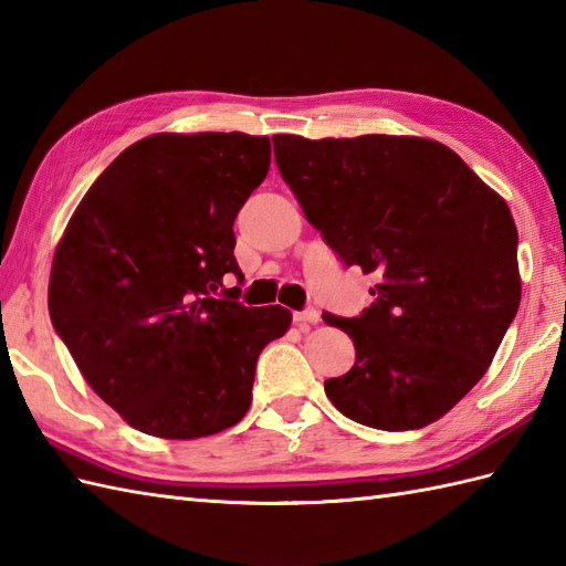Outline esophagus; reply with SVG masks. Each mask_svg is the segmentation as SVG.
Wrapping results in <instances>:
<instances>
[{"mask_svg":"<svg viewBox=\"0 0 566 566\" xmlns=\"http://www.w3.org/2000/svg\"><path fill=\"white\" fill-rule=\"evenodd\" d=\"M321 321V314L316 308H306V311H296L294 314V323L298 328H308V326H316V323Z\"/></svg>","mask_w":566,"mask_h":566,"instance_id":"34e87169","label":"esophagus"}]
</instances>
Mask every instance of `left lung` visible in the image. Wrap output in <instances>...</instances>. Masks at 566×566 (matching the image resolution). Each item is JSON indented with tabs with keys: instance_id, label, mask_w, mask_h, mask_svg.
<instances>
[{
	"instance_id": "obj_1",
	"label": "left lung",
	"mask_w": 566,
	"mask_h": 566,
	"mask_svg": "<svg viewBox=\"0 0 566 566\" xmlns=\"http://www.w3.org/2000/svg\"><path fill=\"white\" fill-rule=\"evenodd\" d=\"M274 160L343 262L375 272L363 316L323 314L355 365L326 379L347 418L379 430L436 423L484 377L521 304L506 199L438 140L276 134Z\"/></svg>"
}]
</instances>
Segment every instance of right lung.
Returning <instances> with one entry per match:
<instances>
[{
	"label": "right lung",
	"mask_w": 566,
	"mask_h": 566,
	"mask_svg": "<svg viewBox=\"0 0 566 566\" xmlns=\"http://www.w3.org/2000/svg\"><path fill=\"white\" fill-rule=\"evenodd\" d=\"M268 136L155 134L128 146L70 216L48 311L84 381L130 428L209 438L248 413L282 306L233 302V221L270 170Z\"/></svg>",
	"instance_id": "obj_1"
}]
</instances>
